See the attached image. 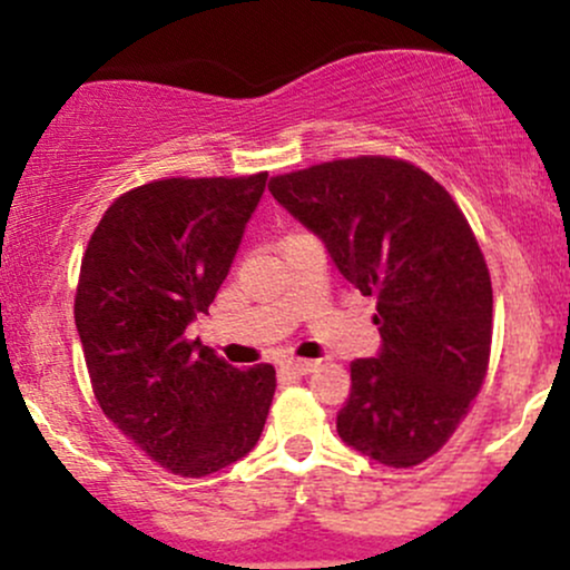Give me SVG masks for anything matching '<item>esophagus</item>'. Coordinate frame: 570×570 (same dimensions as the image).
Returning <instances> with one entry per match:
<instances>
[{"label":"esophagus","instance_id":"esophagus-1","mask_svg":"<svg viewBox=\"0 0 570 570\" xmlns=\"http://www.w3.org/2000/svg\"><path fill=\"white\" fill-rule=\"evenodd\" d=\"M318 362H311V358H292V362L284 364L286 372H292V375H311V372H316Z\"/></svg>","mask_w":570,"mask_h":570}]
</instances>
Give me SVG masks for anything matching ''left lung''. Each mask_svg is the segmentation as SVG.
<instances>
[{
  "label": "left lung",
  "mask_w": 570,
  "mask_h": 570,
  "mask_svg": "<svg viewBox=\"0 0 570 570\" xmlns=\"http://www.w3.org/2000/svg\"><path fill=\"white\" fill-rule=\"evenodd\" d=\"M271 193L377 299L381 348L351 362L340 440L383 466H417L485 381L493 289L472 227L440 181L381 155L276 176Z\"/></svg>",
  "instance_id": "1"
}]
</instances>
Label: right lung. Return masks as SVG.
Instances as JSON below:
<instances>
[{
  "label": "right lung",
  "instance_id": "1",
  "mask_svg": "<svg viewBox=\"0 0 570 570\" xmlns=\"http://www.w3.org/2000/svg\"><path fill=\"white\" fill-rule=\"evenodd\" d=\"M267 174L130 189L90 235L75 299L104 415L168 472L206 476L252 453L276 370L240 372L187 326L230 273Z\"/></svg>",
  "mask_w": 570,
  "mask_h": 570
}]
</instances>
